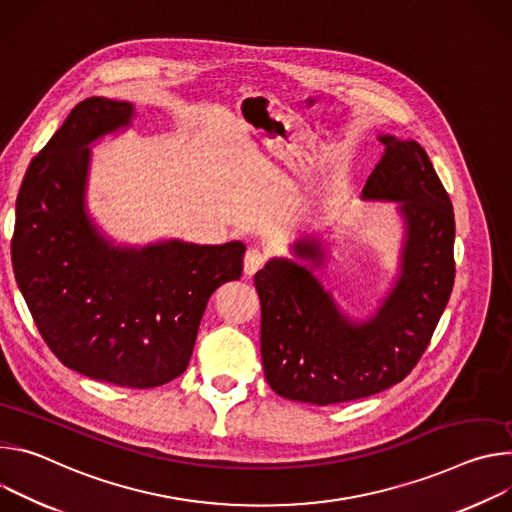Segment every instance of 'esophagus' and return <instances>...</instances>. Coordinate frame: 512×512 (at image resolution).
Instances as JSON below:
<instances>
[{
    "label": "esophagus",
    "mask_w": 512,
    "mask_h": 512,
    "mask_svg": "<svg viewBox=\"0 0 512 512\" xmlns=\"http://www.w3.org/2000/svg\"><path fill=\"white\" fill-rule=\"evenodd\" d=\"M264 262H266V254L258 248H250L244 258V272L248 276H252L256 270H260L264 266Z\"/></svg>",
    "instance_id": "obj_1"
}]
</instances>
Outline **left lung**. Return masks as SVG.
Segmentation results:
<instances>
[{"mask_svg": "<svg viewBox=\"0 0 512 512\" xmlns=\"http://www.w3.org/2000/svg\"><path fill=\"white\" fill-rule=\"evenodd\" d=\"M382 160L366 181V199L399 201L407 219L401 276L364 323L339 313L319 280L297 262L274 258L256 272L260 352L270 388L311 405L348 403L401 382L425 354L449 301L456 221L427 152L415 140L380 136ZM319 242L295 244L319 264Z\"/></svg>", "mask_w": 512, "mask_h": 512, "instance_id": "8db88e82", "label": "left lung"}]
</instances>
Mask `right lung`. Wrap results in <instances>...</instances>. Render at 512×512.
<instances>
[{"label":"right lung","instance_id":"1","mask_svg":"<svg viewBox=\"0 0 512 512\" xmlns=\"http://www.w3.org/2000/svg\"><path fill=\"white\" fill-rule=\"evenodd\" d=\"M128 101L89 97L32 158L18 199L12 266L32 319L67 368L128 388L181 376L211 293L242 276L246 246L179 240L113 248L83 207L87 144L130 124Z\"/></svg>","mask_w":512,"mask_h":512}]
</instances>
